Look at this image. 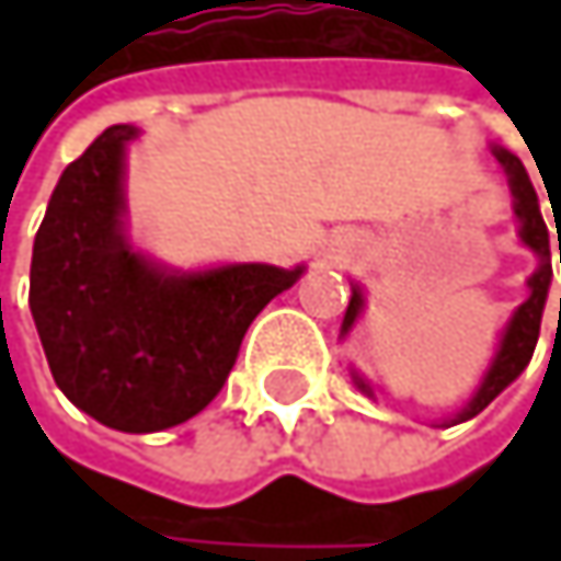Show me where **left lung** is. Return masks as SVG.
Wrapping results in <instances>:
<instances>
[{
    "instance_id": "obj_1",
    "label": "left lung",
    "mask_w": 561,
    "mask_h": 561,
    "mask_svg": "<svg viewBox=\"0 0 561 561\" xmlns=\"http://www.w3.org/2000/svg\"><path fill=\"white\" fill-rule=\"evenodd\" d=\"M491 152H494V159L504 165L506 181H510L513 214H516V224H519V243H523L526 250H533V253H536L539 266H536V273L526 279V285H529L526 301L510 314L506 328L501 331L497 354H494V360H491L488 374L481 377V387H478L474 396L468 399V405L451 419V425L474 419L481 409H488V405H491V402H494V399H497V396H501V392H504L506 387H510V383L526 370V364H529V357H533V351H536V341H539V321H542V308H546V295H549V282H552V263H549V230H546V220H542V210H539V197H536V191H533V181H529V174H526V169H523V162H519L513 152H506L504 146H491ZM559 260H561V233H559ZM360 311H364V288H360L357 282H351V301H347V311H344L341 337H347V334H351V328L357 324ZM559 318H561V301H559ZM351 377H354V387H357V390L374 399V387H370L357 370H351ZM442 425H448V422H442Z\"/></svg>"
}]
</instances>
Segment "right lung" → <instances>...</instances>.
I'll return each mask as SVG.
<instances>
[{
	"instance_id": "right-lung-1",
	"label": "right lung",
	"mask_w": 561,
	"mask_h": 561,
	"mask_svg": "<svg viewBox=\"0 0 561 561\" xmlns=\"http://www.w3.org/2000/svg\"><path fill=\"white\" fill-rule=\"evenodd\" d=\"M110 126L70 162L32 250V318L60 392L116 432H162L227 383L253 318L305 266L171 270L129 240L126 146Z\"/></svg>"
}]
</instances>
